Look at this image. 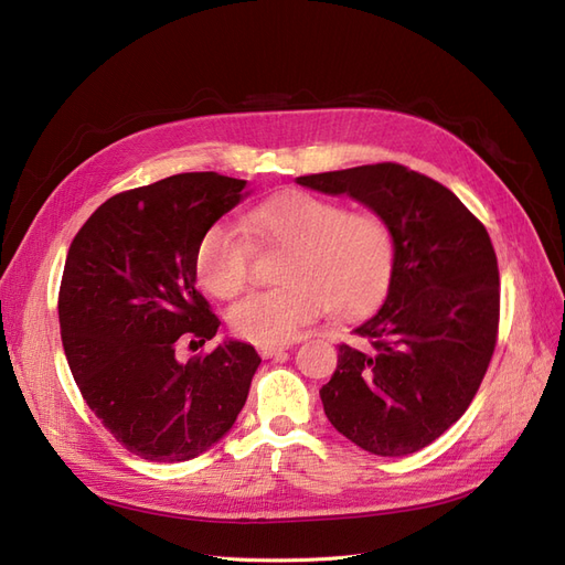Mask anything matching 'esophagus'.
Instances as JSON below:
<instances>
[{
	"label": "esophagus",
	"mask_w": 565,
	"mask_h": 565,
	"mask_svg": "<svg viewBox=\"0 0 565 565\" xmlns=\"http://www.w3.org/2000/svg\"><path fill=\"white\" fill-rule=\"evenodd\" d=\"M288 349H290V344H263V347H258L263 359H275V356H279V353H284Z\"/></svg>",
	"instance_id": "1"
}]
</instances>
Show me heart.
I'll return each mask as SVG.
<instances>
[{
    "instance_id": "heart-1",
    "label": "heart",
    "mask_w": 565,
    "mask_h": 565,
    "mask_svg": "<svg viewBox=\"0 0 565 565\" xmlns=\"http://www.w3.org/2000/svg\"><path fill=\"white\" fill-rule=\"evenodd\" d=\"M250 225L267 246L284 248L279 267L284 286L250 294L227 311L239 338L279 344L321 319L332 307L353 319L377 305L393 277L395 239L391 225L370 209L311 195L281 193L263 202ZM254 267V244L233 223L204 233L195 269L209 294L230 300L246 288Z\"/></svg>"
}]
</instances>
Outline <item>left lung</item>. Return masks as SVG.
<instances>
[{
	"mask_svg": "<svg viewBox=\"0 0 565 565\" xmlns=\"http://www.w3.org/2000/svg\"><path fill=\"white\" fill-rule=\"evenodd\" d=\"M370 206L395 239L388 296L340 344L319 391L328 422L377 456L428 447L461 419L498 340L500 277L487 227L447 185L398 162L296 179Z\"/></svg>",
	"mask_w": 565,
	"mask_h": 565,
	"instance_id": "left-lung-1",
	"label": "left lung"
}]
</instances>
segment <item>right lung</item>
Returning a JSON list of instances; mask_svg holds the SVG:
<instances>
[{"label": "right lung", "mask_w": 565, "mask_h": 565, "mask_svg": "<svg viewBox=\"0 0 565 565\" xmlns=\"http://www.w3.org/2000/svg\"><path fill=\"white\" fill-rule=\"evenodd\" d=\"M244 185L191 172L132 188L97 206L70 246L57 296L70 370L102 426L146 461H188L218 443L260 365L237 340L177 359L181 342L204 344L221 326L195 286V256Z\"/></svg>", "instance_id": "right-lung-1"}]
</instances>
